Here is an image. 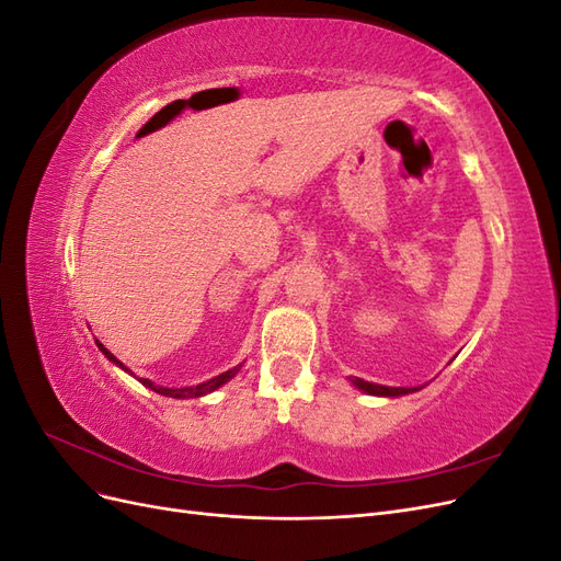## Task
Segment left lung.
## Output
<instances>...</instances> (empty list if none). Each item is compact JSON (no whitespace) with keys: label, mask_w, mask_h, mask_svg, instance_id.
Masks as SVG:
<instances>
[{"label":"left lung","mask_w":561,"mask_h":561,"mask_svg":"<svg viewBox=\"0 0 561 561\" xmlns=\"http://www.w3.org/2000/svg\"><path fill=\"white\" fill-rule=\"evenodd\" d=\"M355 388H360L363 393L367 396H381V398H400V396H407V393H414V390H421V388H398V386H381V383H371V381H363V379H351Z\"/></svg>","instance_id":"obj_1"}]
</instances>
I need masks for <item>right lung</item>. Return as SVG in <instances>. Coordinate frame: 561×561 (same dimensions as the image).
Wrapping results in <instances>:
<instances>
[{
  "label": "right lung",
  "instance_id": "obj_1",
  "mask_svg": "<svg viewBox=\"0 0 561 561\" xmlns=\"http://www.w3.org/2000/svg\"><path fill=\"white\" fill-rule=\"evenodd\" d=\"M95 344H98V348L105 353V358L110 360V363H114V365H118L122 367L124 371H128V375H133V371L122 363V360H116V355H112L103 344L98 342L95 339ZM239 369H241V365H236L233 369H227V371H222V375H217V377H213V379H208V381H203V383H196V386H186V388H165V386H157L154 381H149V379H138L142 386H147V388H151L154 390V393H159V396H165V398H180V400H184V398H201V396H208V393H213L215 388H219V386H225L229 379H233L236 375H239ZM135 377V375H133Z\"/></svg>",
  "mask_w": 561,
  "mask_h": 561
}]
</instances>
